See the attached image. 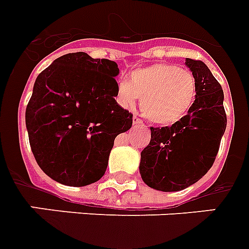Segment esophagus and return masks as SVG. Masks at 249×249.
I'll return each mask as SVG.
<instances>
[{"label":"esophagus","mask_w":249,"mask_h":249,"mask_svg":"<svg viewBox=\"0 0 249 249\" xmlns=\"http://www.w3.org/2000/svg\"><path fill=\"white\" fill-rule=\"evenodd\" d=\"M132 123H134L135 126H142L144 123H142V121H141L137 115H134V118H132Z\"/></svg>","instance_id":"esophagus-1"}]
</instances>
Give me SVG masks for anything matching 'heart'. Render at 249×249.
I'll return each mask as SVG.
<instances>
[{"mask_svg":"<svg viewBox=\"0 0 249 249\" xmlns=\"http://www.w3.org/2000/svg\"><path fill=\"white\" fill-rule=\"evenodd\" d=\"M196 81L192 71L175 64H154L136 69L130 81H121L117 101L131 109L141 97V112L152 122L171 124L180 121L194 103Z\"/></svg>","mask_w":249,"mask_h":249,"instance_id":"obj_1","label":"heart"}]
</instances>
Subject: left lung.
Wrapping results in <instances>:
<instances>
[{"label":"left lung","instance_id":"left-lung-1","mask_svg":"<svg viewBox=\"0 0 249 249\" xmlns=\"http://www.w3.org/2000/svg\"><path fill=\"white\" fill-rule=\"evenodd\" d=\"M185 64L196 77V100L172 126L150 127L152 139L141 152V178L160 192H178L203 178L226 130L221 85L203 61L188 57Z\"/></svg>","mask_w":249,"mask_h":249}]
</instances>
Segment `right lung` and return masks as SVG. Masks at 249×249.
Instances as JSON below:
<instances>
[{
    "label": "right lung",
    "mask_w": 249,
    "mask_h": 249,
    "mask_svg": "<svg viewBox=\"0 0 249 249\" xmlns=\"http://www.w3.org/2000/svg\"><path fill=\"white\" fill-rule=\"evenodd\" d=\"M115 61L86 53L57 57L36 79L25 109L29 144L49 178L86 186L104 176L114 139L132 126L115 101Z\"/></svg>",
    "instance_id": "obj_1"
}]
</instances>
